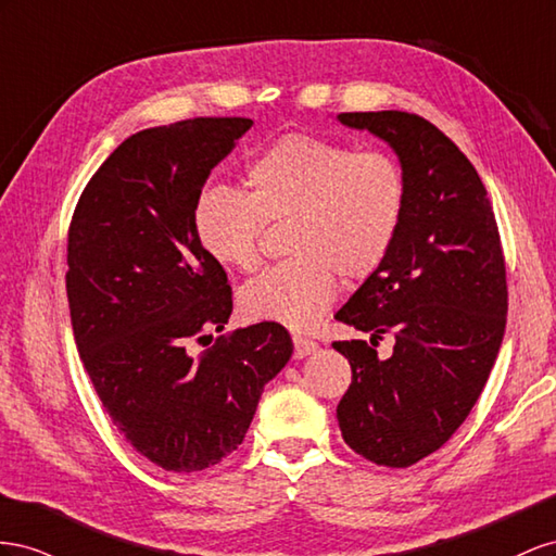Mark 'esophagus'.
Here are the masks:
<instances>
[{
  "instance_id": "1",
  "label": "esophagus",
  "mask_w": 556,
  "mask_h": 556,
  "mask_svg": "<svg viewBox=\"0 0 556 556\" xmlns=\"http://www.w3.org/2000/svg\"><path fill=\"white\" fill-rule=\"evenodd\" d=\"M293 346H295V358H305V356L314 354L316 349H319V344H316L314 340H309V338H300V336H295V338H293Z\"/></svg>"
}]
</instances>
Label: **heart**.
I'll use <instances>...</instances> for the list:
<instances>
[{"mask_svg": "<svg viewBox=\"0 0 556 556\" xmlns=\"http://www.w3.org/2000/svg\"><path fill=\"white\" fill-rule=\"evenodd\" d=\"M405 198V174L389 153L287 135L249 163L247 195L204 190L195 232L216 263L251 273L261 263L265 224H289L293 258L251 279L240 291V307L253 321L307 330L336 300L338 275L366 279L387 261Z\"/></svg>", "mask_w": 556, "mask_h": 556, "instance_id": "heart-1", "label": "heart"}]
</instances>
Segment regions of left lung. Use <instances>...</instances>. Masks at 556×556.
<instances>
[{
    "label": "left lung",
    "mask_w": 556,
    "mask_h": 556,
    "mask_svg": "<svg viewBox=\"0 0 556 556\" xmlns=\"http://www.w3.org/2000/svg\"><path fill=\"white\" fill-rule=\"evenodd\" d=\"M338 121L387 141L407 184L391 253L336 314L370 332L332 342L352 366L338 424L356 454L407 468L454 435L494 368L507 314L501 237L478 172L433 123L407 111ZM384 331L396 344L379 359Z\"/></svg>",
    "instance_id": "obj_1"
}]
</instances>
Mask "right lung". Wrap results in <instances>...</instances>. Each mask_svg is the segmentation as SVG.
I'll return each instance as SVG.
<instances>
[{"instance_id": "1", "label": "right lung", "mask_w": 556, "mask_h": 556, "mask_svg": "<svg viewBox=\"0 0 556 556\" xmlns=\"http://www.w3.org/2000/svg\"><path fill=\"white\" fill-rule=\"evenodd\" d=\"M251 118H190L128 137L92 174L67 240L78 356L121 435L169 472L216 466L242 445L261 393L293 354L263 321L220 336L226 269L202 249L195 204Z\"/></svg>"}]
</instances>
